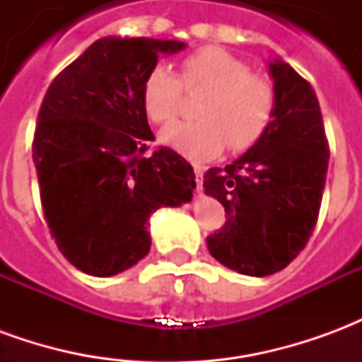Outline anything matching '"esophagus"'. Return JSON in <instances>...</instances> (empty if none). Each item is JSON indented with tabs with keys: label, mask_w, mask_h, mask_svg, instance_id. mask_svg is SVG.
Instances as JSON below:
<instances>
[{
	"label": "esophagus",
	"mask_w": 362,
	"mask_h": 362,
	"mask_svg": "<svg viewBox=\"0 0 362 362\" xmlns=\"http://www.w3.org/2000/svg\"><path fill=\"white\" fill-rule=\"evenodd\" d=\"M194 173H196L197 189H199V192H202V184H204V173H205V166H202V165H194Z\"/></svg>",
	"instance_id": "obj_1"
}]
</instances>
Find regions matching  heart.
<instances>
[{
  "instance_id": "b5f03b06",
  "label": "heart",
  "mask_w": 362,
  "mask_h": 362,
  "mask_svg": "<svg viewBox=\"0 0 362 362\" xmlns=\"http://www.w3.org/2000/svg\"><path fill=\"white\" fill-rule=\"evenodd\" d=\"M182 85L207 90L196 122L174 124L160 141L192 160H205L228 147L244 151L266 134L275 112L272 83L252 75L246 62L221 48H202L182 59L180 79L165 66L151 69L143 81V106L155 124H170L180 112Z\"/></svg>"
}]
</instances>
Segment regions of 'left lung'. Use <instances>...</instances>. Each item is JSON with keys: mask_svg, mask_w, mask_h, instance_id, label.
Wrapping results in <instances>:
<instances>
[{"mask_svg": "<svg viewBox=\"0 0 362 362\" xmlns=\"http://www.w3.org/2000/svg\"><path fill=\"white\" fill-rule=\"evenodd\" d=\"M267 74L275 112L266 134L225 168H209L204 189L227 211L225 227L207 236L219 264L250 277L281 272L300 254L318 219L327 149L318 98L287 62Z\"/></svg>", "mask_w": 362, "mask_h": 362, "instance_id": "obj_1", "label": "left lung"}]
</instances>
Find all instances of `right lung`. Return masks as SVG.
<instances>
[{
  "label": "right lung",
  "instance_id": "obj_1",
  "mask_svg": "<svg viewBox=\"0 0 362 362\" xmlns=\"http://www.w3.org/2000/svg\"><path fill=\"white\" fill-rule=\"evenodd\" d=\"M180 40L104 36L52 81L33 160L59 252L83 273L112 277L151 250L149 217L189 204L196 174L176 151L143 157L155 139L143 81Z\"/></svg>",
  "mask_w": 362,
  "mask_h": 362
}]
</instances>
